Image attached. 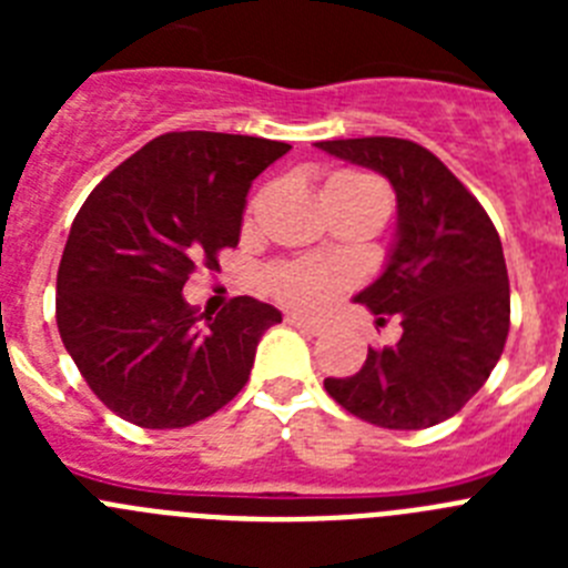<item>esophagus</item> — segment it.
I'll return each instance as SVG.
<instances>
[{
    "label": "esophagus",
    "instance_id": "34e87169",
    "mask_svg": "<svg viewBox=\"0 0 568 568\" xmlns=\"http://www.w3.org/2000/svg\"><path fill=\"white\" fill-rule=\"evenodd\" d=\"M284 321H287L290 327H295V329H304V333H310V335H318V333H324V324H321V321L304 318V315H298V313H287V315H284Z\"/></svg>",
    "mask_w": 568,
    "mask_h": 568
}]
</instances>
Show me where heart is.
I'll return each instance as SVG.
<instances>
[{"label":"heart","instance_id":"obj_1","mask_svg":"<svg viewBox=\"0 0 568 568\" xmlns=\"http://www.w3.org/2000/svg\"><path fill=\"white\" fill-rule=\"evenodd\" d=\"M329 190H358V187H378L369 175L361 173H335L327 182ZM324 187V190H327ZM267 284L281 304L295 310H321L335 298L344 287L338 273L307 261H287L270 270Z\"/></svg>","mask_w":568,"mask_h":568}]
</instances>
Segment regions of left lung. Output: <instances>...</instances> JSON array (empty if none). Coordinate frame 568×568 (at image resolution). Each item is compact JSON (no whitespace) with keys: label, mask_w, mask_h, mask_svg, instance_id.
Segmentation results:
<instances>
[{"label":"left lung","mask_w":568,"mask_h":568,"mask_svg":"<svg viewBox=\"0 0 568 568\" xmlns=\"http://www.w3.org/2000/svg\"><path fill=\"white\" fill-rule=\"evenodd\" d=\"M315 148L389 179L398 233L384 273L355 295L400 318L398 344L369 349L349 378L324 389L384 429H426L460 413L486 384L509 335V275L500 235L453 170L409 139L366 135Z\"/></svg>","instance_id":"8db88e82"}]
</instances>
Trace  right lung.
I'll use <instances>...</instances> for the list:
<instances>
[{
  "label": "right lung",
  "mask_w": 568,
  "mask_h": 568,
  "mask_svg": "<svg viewBox=\"0 0 568 568\" xmlns=\"http://www.w3.org/2000/svg\"><path fill=\"white\" fill-rule=\"evenodd\" d=\"M290 144L184 130L135 150L73 219L57 275L64 349L110 413L144 429L210 418L247 384L281 313L239 295L199 324L182 290L235 247L250 184Z\"/></svg>",
  "instance_id": "1"
}]
</instances>
